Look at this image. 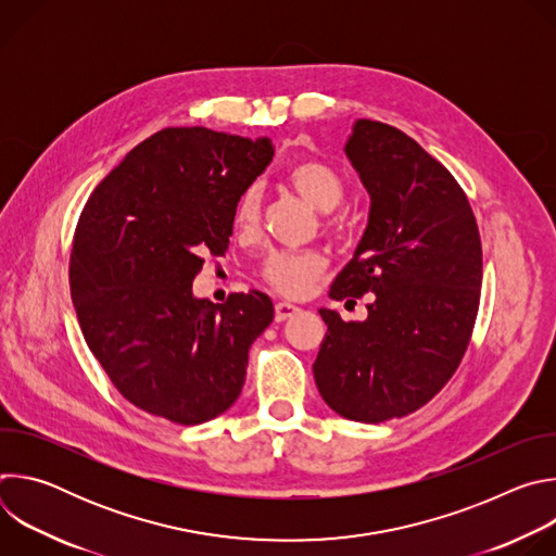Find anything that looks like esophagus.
<instances>
[{
    "instance_id": "1",
    "label": "esophagus",
    "mask_w": 556,
    "mask_h": 556,
    "mask_svg": "<svg viewBox=\"0 0 556 556\" xmlns=\"http://www.w3.org/2000/svg\"><path fill=\"white\" fill-rule=\"evenodd\" d=\"M299 312V307L296 305H292V303H288V301H277L275 303V321H288V319H292V316Z\"/></svg>"
}]
</instances>
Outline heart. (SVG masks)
I'll use <instances>...</instances> for the list:
<instances>
[{
	"label": "heart",
	"instance_id": "obj_1",
	"mask_svg": "<svg viewBox=\"0 0 556 556\" xmlns=\"http://www.w3.org/2000/svg\"><path fill=\"white\" fill-rule=\"evenodd\" d=\"M288 180L292 189L316 211H332L341 204L345 195L343 178L326 163L316 157H303L288 169ZM262 213V187L251 185L235 206V224L240 228H253L260 222ZM324 270V260L303 251V253H270L262 266L266 281L286 296L303 294L312 281Z\"/></svg>",
	"mask_w": 556,
	"mask_h": 556
}]
</instances>
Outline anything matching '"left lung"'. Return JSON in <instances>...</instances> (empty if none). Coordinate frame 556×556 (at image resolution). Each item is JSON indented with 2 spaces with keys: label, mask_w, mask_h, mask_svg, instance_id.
<instances>
[{
  "label": "left lung",
  "mask_w": 556,
  "mask_h": 556,
  "mask_svg": "<svg viewBox=\"0 0 556 556\" xmlns=\"http://www.w3.org/2000/svg\"><path fill=\"white\" fill-rule=\"evenodd\" d=\"M345 155L369 193V217L330 296L374 294L365 321L321 307L312 365L332 412L356 422L407 416L448 382L472 334L482 242L455 178L414 138L358 118Z\"/></svg>",
  "instance_id": "1"
}]
</instances>
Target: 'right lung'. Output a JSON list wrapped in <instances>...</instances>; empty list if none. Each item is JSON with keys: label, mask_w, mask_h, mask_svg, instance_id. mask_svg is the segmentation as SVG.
Segmentation results:
<instances>
[{"label": "right lung", "mask_w": 556, "mask_h": 556, "mask_svg": "<svg viewBox=\"0 0 556 556\" xmlns=\"http://www.w3.org/2000/svg\"><path fill=\"white\" fill-rule=\"evenodd\" d=\"M273 155L266 136L167 127L123 157L78 217V326L114 387L151 416L202 425L242 393L273 301L253 290L215 305L193 294V279L202 255L226 253L237 200Z\"/></svg>", "instance_id": "1"}]
</instances>
